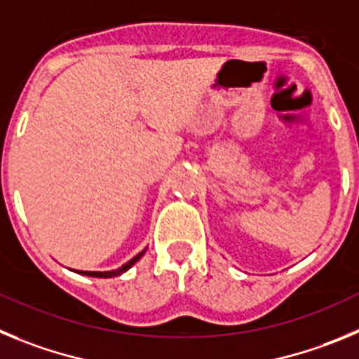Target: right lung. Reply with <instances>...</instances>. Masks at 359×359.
<instances>
[{
	"label": "right lung",
	"mask_w": 359,
	"mask_h": 359,
	"mask_svg": "<svg viewBox=\"0 0 359 359\" xmlns=\"http://www.w3.org/2000/svg\"><path fill=\"white\" fill-rule=\"evenodd\" d=\"M144 252H147V248H144V250H141L140 254H137V256H134V257H132V259L128 261V263H125L123 266L116 268V270H107V272H87V270H73V272L80 273V276H87V277H100V279H109V277L121 276V273H125V272H127L128 268H132V266H134V264L137 263V261H140L141 257H143V254H144Z\"/></svg>",
	"instance_id": "1"
}]
</instances>
